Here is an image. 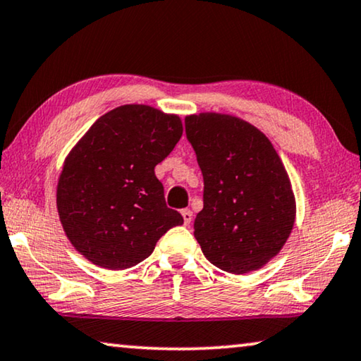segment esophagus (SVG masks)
<instances>
[{
  "label": "esophagus",
  "instance_id": "esophagus-1",
  "mask_svg": "<svg viewBox=\"0 0 361 361\" xmlns=\"http://www.w3.org/2000/svg\"><path fill=\"white\" fill-rule=\"evenodd\" d=\"M180 213H182V218H184V224H185V226L190 224L192 219H193V213L190 212V209L185 208V209H182Z\"/></svg>",
  "mask_w": 361,
  "mask_h": 361
}]
</instances>
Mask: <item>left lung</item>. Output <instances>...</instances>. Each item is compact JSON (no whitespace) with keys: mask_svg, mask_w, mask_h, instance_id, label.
I'll list each match as a JSON object with an SVG mask.
<instances>
[{"mask_svg":"<svg viewBox=\"0 0 361 361\" xmlns=\"http://www.w3.org/2000/svg\"><path fill=\"white\" fill-rule=\"evenodd\" d=\"M203 174L193 235L209 263L232 274L263 268L289 238L295 197L279 154L262 130L231 114L185 118Z\"/></svg>","mask_w":361,"mask_h":361,"instance_id":"left-lung-1","label":"left lung"}]
</instances>
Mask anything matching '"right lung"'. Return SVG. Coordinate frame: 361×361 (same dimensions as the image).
I'll return each mask as SVG.
<instances>
[{
    "label": "right lung",
    "instance_id": "1",
    "mask_svg": "<svg viewBox=\"0 0 361 361\" xmlns=\"http://www.w3.org/2000/svg\"><path fill=\"white\" fill-rule=\"evenodd\" d=\"M182 121L147 104H124L97 119L64 159L56 207L79 253L106 269L148 258L171 227L184 223L166 207L154 166L182 137Z\"/></svg>",
    "mask_w": 361,
    "mask_h": 361
}]
</instances>
